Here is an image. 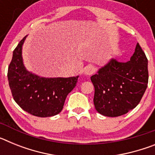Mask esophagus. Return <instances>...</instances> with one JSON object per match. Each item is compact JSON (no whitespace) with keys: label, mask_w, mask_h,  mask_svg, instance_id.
I'll list each match as a JSON object with an SVG mask.
<instances>
[{"label":"esophagus","mask_w":155,"mask_h":155,"mask_svg":"<svg viewBox=\"0 0 155 155\" xmlns=\"http://www.w3.org/2000/svg\"><path fill=\"white\" fill-rule=\"evenodd\" d=\"M94 68L92 65H88L84 68V74L85 75H91L94 72Z\"/></svg>","instance_id":"obj_1"}]
</instances>
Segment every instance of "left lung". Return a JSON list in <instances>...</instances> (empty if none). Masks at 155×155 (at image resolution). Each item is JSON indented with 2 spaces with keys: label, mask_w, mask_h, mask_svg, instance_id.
I'll return each mask as SVG.
<instances>
[{
  "label": "left lung",
  "mask_w": 155,
  "mask_h": 155,
  "mask_svg": "<svg viewBox=\"0 0 155 155\" xmlns=\"http://www.w3.org/2000/svg\"><path fill=\"white\" fill-rule=\"evenodd\" d=\"M94 105L98 113L116 117L127 113L140 102L148 83L147 59L137 43L126 63L110 59L91 77Z\"/></svg>",
  "instance_id": "8db88e82"
}]
</instances>
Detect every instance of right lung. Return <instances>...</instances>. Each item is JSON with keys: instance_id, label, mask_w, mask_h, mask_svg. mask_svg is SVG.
I'll use <instances>...</instances> for the list:
<instances>
[{"instance_id": "obj_1", "label": "right lung", "mask_w": 155, "mask_h": 155, "mask_svg": "<svg viewBox=\"0 0 155 155\" xmlns=\"http://www.w3.org/2000/svg\"><path fill=\"white\" fill-rule=\"evenodd\" d=\"M25 36L13 51L8 79L14 100L27 113L38 117H50L61 112L68 94L76 86L79 76L45 78L28 71L22 58Z\"/></svg>"}]
</instances>
